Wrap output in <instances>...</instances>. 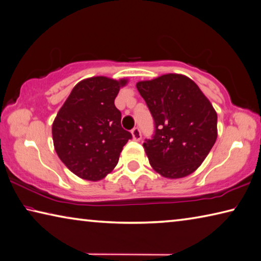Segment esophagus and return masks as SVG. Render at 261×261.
I'll list each match as a JSON object with an SVG mask.
<instances>
[{
    "label": "esophagus",
    "mask_w": 261,
    "mask_h": 261,
    "mask_svg": "<svg viewBox=\"0 0 261 261\" xmlns=\"http://www.w3.org/2000/svg\"><path fill=\"white\" fill-rule=\"evenodd\" d=\"M132 135H133V139L135 141H140L142 139V134H141V130L139 127H134L133 129H132Z\"/></svg>",
    "instance_id": "obj_1"
}]
</instances>
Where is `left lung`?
<instances>
[{"mask_svg":"<svg viewBox=\"0 0 261 261\" xmlns=\"http://www.w3.org/2000/svg\"><path fill=\"white\" fill-rule=\"evenodd\" d=\"M153 119L143 148L152 169L176 179L199 168L217 138V114L191 79L168 74L136 84Z\"/></svg>","mask_w":261,"mask_h":261,"instance_id":"1","label":"left lung"}]
</instances>
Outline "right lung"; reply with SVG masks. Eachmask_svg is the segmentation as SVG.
Returning <instances> with one entry per match:
<instances>
[{"label":"right lung","instance_id":"obj_1","mask_svg":"<svg viewBox=\"0 0 261 261\" xmlns=\"http://www.w3.org/2000/svg\"><path fill=\"white\" fill-rule=\"evenodd\" d=\"M127 83L97 76L81 81L57 114L52 135L59 159L72 173L100 180L118 164L132 134L121 127L114 99Z\"/></svg>","mask_w":261,"mask_h":261}]
</instances>
